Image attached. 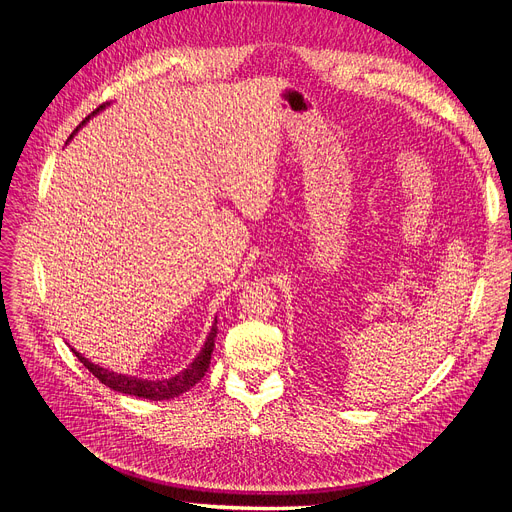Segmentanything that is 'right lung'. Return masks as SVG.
Wrapping results in <instances>:
<instances>
[{
	"label": "right lung",
	"mask_w": 512,
	"mask_h": 512,
	"mask_svg": "<svg viewBox=\"0 0 512 512\" xmlns=\"http://www.w3.org/2000/svg\"><path fill=\"white\" fill-rule=\"evenodd\" d=\"M99 110H103V105L97 107V112ZM97 112H93V114H97ZM87 120H83V124ZM215 336H218V319H215V324L211 326V332H209V336H207V340H205V344L201 348V353L195 357V361L188 365L184 371L174 375V378H170V380H139V378H132V375H124V373L103 369V367L91 363L89 359H85L80 353H76L74 348H72V351L78 357V361L83 363L95 375V378L101 384H105L107 388H112V390L122 392V394H130V396L149 398V400H170V398H176V396L184 394L186 390H191L203 378L205 371L209 369L211 353H213V346H215L213 344Z\"/></svg>",
	"instance_id": "obj_1"
}]
</instances>
